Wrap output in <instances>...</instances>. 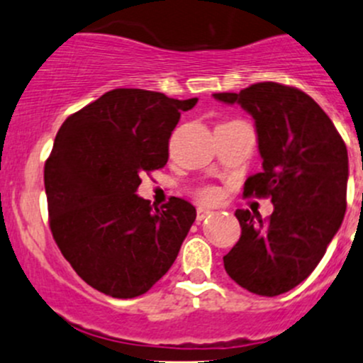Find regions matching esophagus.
Instances as JSON below:
<instances>
[{
  "mask_svg": "<svg viewBox=\"0 0 363 363\" xmlns=\"http://www.w3.org/2000/svg\"><path fill=\"white\" fill-rule=\"evenodd\" d=\"M211 214H212V212L208 211V208L199 207V208H196V221H203V219L208 218Z\"/></svg>",
  "mask_w": 363,
  "mask_h": 363,
  "instance_id": "obj_1",
  "label": "esophagus"
}]
</instances>
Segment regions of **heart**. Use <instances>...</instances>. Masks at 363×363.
I'll use <instances>...</instances> for the list:
<instances>
[{
    "mask_svg": "<svg viewBox=\"0 0 363 363\" xmlns=\"http://www.w3.org/2000/svg\"><path fill=\"white\" fill-rule=\"evenodd\" d=\"M199 199L202 200V202H216L218 200V191H216L214 188H205L202 191L199 193Z\"/></svg>",
    "mask_w": 363,
    "mask_h": 363,
    "instance_id": "1",
    "label": "heart"
}]
</instances>
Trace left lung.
Segmentation results:
<instances>
[{"label": "left lung", "mask_w": 363, "mask_h": 363, "mask_svg": "<svg viewBox=\"0 0 363 363\" xmlns=\"http://www.w3.org/2000/svg\"><path fill=\"white\" fill-rule=\"evenodd\" d=\"M255 119L263 170L247 177L244 196L267 199V219L237 208L240 239L223 256L225 270L251 294L276 296L302 283L323 258L346 212L347 149L323 108L303 91L258 82L216 93Z\"/></svg>", "instance_id": "left-lung-1"}]
</instances>
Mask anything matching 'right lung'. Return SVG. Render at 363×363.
<instances>
[{"label":"right lung","mask_w":363,"mask_h":363,"mask_svg":"<svg viewBox=\"0 0 363 363\" xmlns=\"http://www.w3.org/2000/svg\"><path fill=\"white\" fill-rule=\"evenodd\" d=\"M196 101L112 89L57 131L43 170L50 232L94 290L113 298L144 295L177 258L195 207L175 196L152 207L137 188L142 174L167 164L168 138Z\"/></svg>","instance_id":"right-lung-1"}]
</instances>
